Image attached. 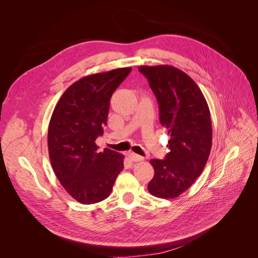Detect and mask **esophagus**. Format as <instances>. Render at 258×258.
<instances>
[{"label":"esophagus","instance_id":"obj_1","mask_svg":"<svg viewBox=\"0 0 258 258\" xmlns=\"http://www.w3.org/2000/svg\"><path fill=\"white\" fill-rule=\"evenodd\" d=\"M128 157L132 160V161H142L144 158L142 157V156H140V155H137V154H135V153H129L128 154Z\"/></svg>","mask_w":258,"mask_h":258}]
</instances>
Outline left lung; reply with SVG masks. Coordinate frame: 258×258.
Wrapping results in <instances>:
<instances>
[{"label": "left lung", "mask_w": 258, "mask_h": 258, "mask_svg": "<svg viewBox=\"0 0 258 258\" xmlns=\"http://www.w3.org/2000/svg\"><path fill=\"white\" fill-rule=\"evenodd\" d=\"M159 104V120L168 130L170 152L152 159L155 175L148 191L173 199L204 171L212 147V122L207 101L190 77L171 66L139 67Z\"/></svg>", "instance_id": "1"}]
</instances>
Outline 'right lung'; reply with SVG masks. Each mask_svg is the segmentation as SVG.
Here are the masks:
<instances>
[{
  "label": "right lung",
  "mask_w": 258,
  "mask_h": 258,
  "mask_svg": "<svg viewBox=\"0 0 258 258\" xmlns=\"http://www.w3.org/2000/svg\"><path fill=\"white\" fill-rule=\"evenodd\" d=\"M131 68L91 74L72 84L54 107L48 127L51 167L61 185L83 205L106 199L123 169V156L96 140L103 135L110 100Z\"/></svg>",
  "instance_id": "1"
}]
</instances>
